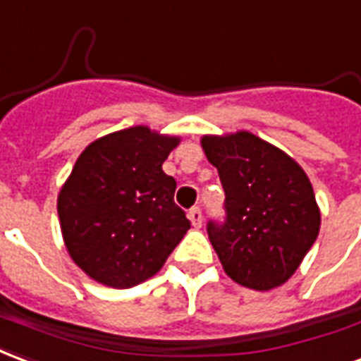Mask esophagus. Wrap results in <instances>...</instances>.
I'll use <instances>...</instances> for the list:
<instances>
[{
    "mask_svg": "<svg viewBox=\"0 0 361 361\" xmlns=\"http://www.w3.org/2000/svg\"><path fill=\"white\" fill-rule=\"evenodd\" d=\"M188 219H190V223L194 225L196 228L202 227V209L200 207H192L190 212H188Z\"/></svg>",
    "mask_w": 361,
    "mask_h": 361,
    "instance_id": "1",
    "label": "esophagus"
}]
</instances>
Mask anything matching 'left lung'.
Wrapping results in <instances>:
<instances>
[{"label":"left lung","mask_w":361,"mask_h":361,"mask_svg":"<svg viewBox=\"0 0 361 361\" xmlns=\"http://www.w3.org/2000/svg\"><path fill=\"white\" fill-rule=\"evenodd\" d=\"M225 190L227 221L207 235L228 277L254 290L294 275L319 235L321 213L310 178L283 149L248 130L202 136Z\"/></svg>","instance_id":"obj_1"}]
</instances>
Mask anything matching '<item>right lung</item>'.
<instances>
[{
  "label": "right lung",
  "mask_w": 361,
  "mask_h": 361,
  "mask_svg": "<svg viewBox=\"0 0 361 361\" xmlns=\"http://www.w3.org/2000/svg\"><path fill=\"white\" fill-rule=\"evenodd\" d=\"M180 136L138 125L105 134L78 155L57 196L69 256L90 279L130 288L154 277L190 221L163 161Z\"/></svg>",
  "instance_id": "right-lung-1"
}]
</instances>
